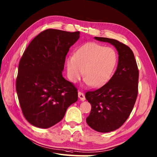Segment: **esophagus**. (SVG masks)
Segmentation results:
<instances>
[{"mask_svg":"<svg viewBox=\"0 0 157 157\" xmlns=\"http://www.w3.org/2000/svg\"><path fill=\"white\" fill-rule=\"evenodd\" d=\"M78 98L81 99L82 101H85V99H86L85 98V94H84L82 93H81V92H78Z\"/></svg>","mask_w":157,"mask_h":157,"instance_id":"esophagus-1","label":"esophagus"}]
</instances>
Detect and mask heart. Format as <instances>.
<instances>
[{"instance_id": "b5f03b06", "label": "heart", "mask_w": 157, "mask_h": 157, "mask_svg": "<svg viewBox=\"0 0 157 157\" xmlns=\"http://www.w3.org/2000/svg\"><path fill=\"white\" fill-rule=\"evenodd\" d=\"M117 63V55L113 48L89 43L67 59V75L71 81L76 82L84 73L86 85L98 87L111 77Z\"/></svg>"}]
</instances>
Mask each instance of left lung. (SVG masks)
<instances>
[{
  "label": "left lung",
  "instance_id": "1",
  "mask_svg": "<svg viewBox=\"0 0 157 157\" xmlns=\"http://www.w3.org/2000/svg\"><path fill=\"white\" fill-rule=\"evenodd\" d=\"M94 39L111 44L118 54L117 70L109 81L85 94L92 106L86 119L88 125L96 131L109 132L121 127L132 112L138 94L139 70L128 46L109 38Z\"/></svg>",
  "mask_w": 157,
  "mask_h": 157
}]
</instances>
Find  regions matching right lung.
Instances as JSON below:
<instances>
[{
  "label": "right lung",
  "mask_w": 157,
  "mask_h": 157,
  "mask_svg": "<svg viewBox=\"0 0 157 157\" xmlns=\"http://www.w3.org/2000/svg\"><path fill=\"white\" fill-rule=\"evenodd\" d=\"M79 37V31L45 30L30 42L22 55L16 89L23 115L34 127H52L77 101V89L64 79L62 72L69 48Z\"/></svg>",
  "instance_id": "obj_1"
}]
</instances>
